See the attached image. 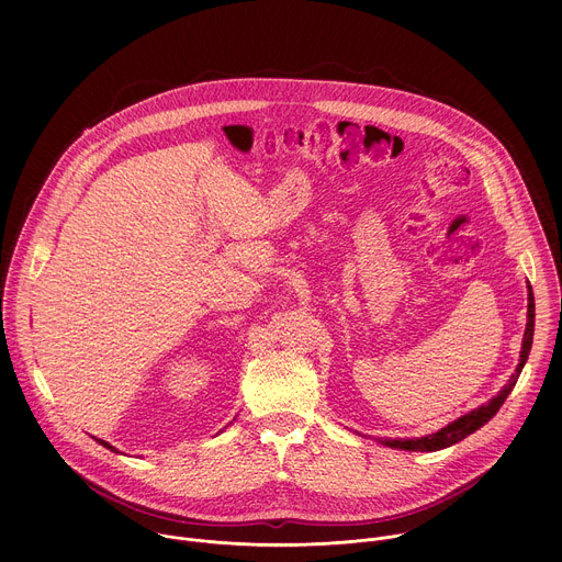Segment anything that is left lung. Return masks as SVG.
Returning a JSON list of instances; mask_svg holds the SVG:
<instances>
[{
	"label": "left lung",
	"instance_id": "left-lung-1",
	"mask_svg": "<svg viewBox=\"0 0 562 562\" xmlns=\"http://www.w3.org/2000/svg\"><path fill=\"white\" fill-rule=\"evenodd\" d=\"M533 317H536V304H533V291L531 286L527 284V329H525V338H522V351H520V362L516 367V373L509 378V382L503 386V391L498 395H494L487 405L477 407L469 414H464L462 418L449 423L447 427H442L440 431L436 434H429V436H420V438H412V440H382V445L391 447V449H405V451H438V449H445V447H451L456 442H460L462 438H467L469 434H473L475 429H480L483 425H487L496 414L498 409L503 407V403L507 400V395L512 393V389L516 386V380L529 358V351H531V342H533Z\"/></svg>",
	"mask_w": 562,
	"mask_h": 562
}]
</instances>
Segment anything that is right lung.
<instances>
[{
	"label": "right lung",
	"mask_w": 562,
	"mask_h": 562,
	"mask_svg": "<svg viewBox=\"0 0 562 562\" xmlns=\"http://www.w3.org/2000/svg\"><path fill=\"white\" fill-rule=\"evenodd\" d=\"M100 445H104V447H106V449H111V451H117L115 447H111V445H109V442H104V440H100Z\"/></svg>",
	"instance_id": "1"
}]
</instances>
